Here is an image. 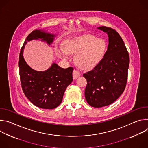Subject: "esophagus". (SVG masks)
<instances>
[{
  "label": "esophagus",
  "mask_w": 148,
  "mask_h": 148,
  "mask_svg": "<svg viewBox=\"0 0 148 148\" xmlns=\"http://www.w3.org/2000/svg\"><path fill=\"white\" fill-rule=\"evenodd\" d=\"M80 73L78 71H77V70H74V71H73V78H74V79H77V78H78L79 76H80Z\"/></svg>",
  "instance_id": "34e87169"
}]
</instances>
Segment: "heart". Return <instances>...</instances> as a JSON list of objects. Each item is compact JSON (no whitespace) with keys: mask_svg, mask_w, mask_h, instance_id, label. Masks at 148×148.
Returning <instances> with one entry per match:
<instances>
[{"mask_svg":"<svg viewBox=\"0 0 148 148\" xmlns=\"http://www.w3.org/2000/svg\"><path fill=\"white\" fill-rule=\"evenodd\" d=\"M107 46L105 41L90 34L72 37L65 41L64 47L60 46L58 56L68 60L70 54H76L75 60L78 67L90 69L95 67L103 58Z\"/></svg>","mask_w":148,"mask_h":148,"instance_id":"b5f03b06","label":"heart"}]
</instances>
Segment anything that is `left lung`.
Instances as JSON below:
<instances>
[{"instance_id": "left-lung-1", "label": "left lung", "mask_w": 148, "mask_h": 148, "mask_svg": "<svg viewBox=\"0 0 148 148\" xmlns=\"http://www.w3.org/2000/svg\"><path fill=\"white\" fill-rule=\"evenodd\" d=\"M98 29L108 34L107 50L92 70L83 74L87 81L86 99L95 108L111 104L123 93L130 65L128 52L118 33L105 26L99 27Z\"/></svg>"}]
</instances>
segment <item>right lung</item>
Here are the masks:
<instances>
[{
    "label": "right lung",
    "mask_w": 148,
    "mask_h": 148,
    "mask_svg": "<svg viewBox=\"0 0 148 148\" xmlns=\"http://www.w3.org/2000/svg\"><path fill=\"white\" fill-rule=\"evenodd\" d=\"M56 35L45 30H35L26 38L19 56V74L26 97L34 105L43 109H54L61 103L64 93L73 81V67L62 69L56 63L45 71H36L26 63L23 51L27 42L41 40L50 45Z\"/></svg>",
    "instance_id": "obj_1"
}]
</instances>
